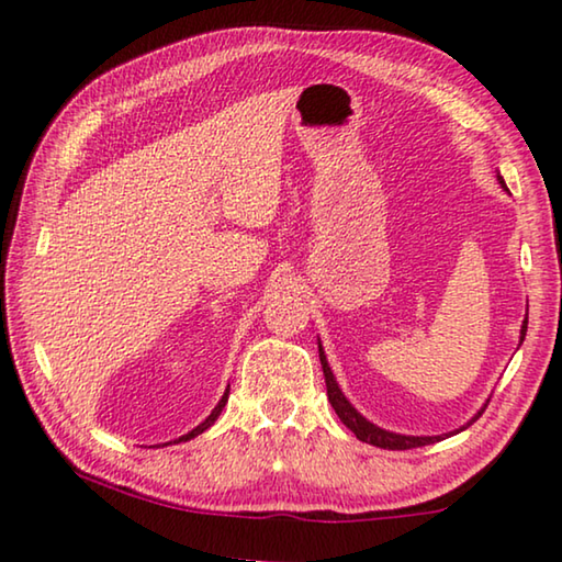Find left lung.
I'll return each instance as SVG.
<instances>
[{
  "label": "left lung",
  "instance_id": "1",
  "mask_svg": "<svg viewBox=\"0 0 562 562\" xmlns=\"http://www.w3.org/2000/svg\"><path fill=\"white\" fill-rule=\"evenodd\" d=\"M498 183H501L503 188H506V180H503L501 176H498ZM506 190H508V188H506ZM526 329H528V317H526V322H522L520 341L526 339ZM319 361H322V372H325V384H327L329 404H331V408H335V412H337L339 422L345 424L347 429H349L351 434H355L359 441H367V443H372V446H379V449H389V451H404V449H416V446H429V443H434V441H441L443 436H449V434H443V436H404V434H394V431L379 429L376 424L367 422V418L361 416V414L357 412V408L347 402V396L341 394L337 379H335V374H331V369H329V364H327V357H325V349H322V345H319ZM486 406H488V404H483L481 412L475 414L469 424L461 426V429H456V434L463 431V429H469V426L475 422V418H479L483 412H486Z\"/></svg>",
  "mask_w": 562,
  "mask_h": 562
}]
</instances>
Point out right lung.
<instances>
[{
  "instance_id": "add662e5",
  "label": "right lung",
  "mask_w": 562,
  "mask_h": 562,
  "mask_svg": "<svg viewBox=\"0 0 562 562\" xmlns=\"http://www.w3.org/2000/svg\"><path fill=\"white\" fill-rule=\"evenodd\" d=\"M227 394H231V392H227V389H225V394H223V398H221V402H217V406L213 408V412H211V416H207L203 424H198L193 431H188L186 436H180V439H176L173 443H180V441H190V439H195V436H198V434H203L205 429H211V426L215 424V418H217V416H221V412H223V406L227 404Z\"/></svg>"
}]
</instances>
